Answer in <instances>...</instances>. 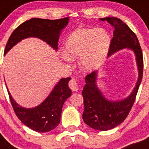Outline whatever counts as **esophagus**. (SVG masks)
Masks as SVG:
<instances>
[{
  "instance_id": "1",
  "label": "esophagus",
  "mask_w": 149,
  "mask_h": 149,
  "mask_svg": "<svg viewBox=\"0 0 149 149\" xmlns=\"http://www.w3.org/2000/svg\"><path fill=\"white\" fill-rule=\"evenodd\" d=\"M69 87L73 91H77L78 90H79V84H78L76 80L74 79H73L70 81Z\"/></svg>"
}]
</instances>
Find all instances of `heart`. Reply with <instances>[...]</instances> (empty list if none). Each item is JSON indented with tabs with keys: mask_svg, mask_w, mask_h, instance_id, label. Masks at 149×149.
<instances>
[{
	"mask_svg": "<svg viewBox=\"0 0 149 149\" xmlns=\"http://www.w3.org/2000/svg\"><path fill=\"white\" fill-rule=\"evenodd\" d=\"M111 44V37L105 29L82 28L70 34L63 51L67 59L79 58L80 68L90 72L100 67L105 59Z\"/></svg>",
	"mask_w": 149,
	"mask_h": 149,
	"instance_id": "1",
	"label": "heart"
}]
</instances>
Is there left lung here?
I'll return each instance as SVG.
<instances>
[{"label":"left lung","mask_w":149,"mask_h":149,"mask_svg":"<svg viewBox=\"0 0 149 149\" xmlns=\"http://www.w3.org/2000/svg\"><path fill=\"white\" fill-rule=\"evenodd\" d=\"M100 20L107 21L114 28L108 57L123 49H131L136 57L138 69V79L133 91L128 97L116 101L108 100L98 88L97 71L92 72L85 77V84L82 91L84 106L83 120L93 129L107 131L121 124L133 106L143 78V58L137 37L128 25L114 17H107Z\"/></svg>","instance_id":"8db88e82"}]
</instances>
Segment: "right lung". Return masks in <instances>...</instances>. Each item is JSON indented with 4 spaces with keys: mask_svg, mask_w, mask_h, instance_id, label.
<instances>
[{
    "mask_svg": "<svg viewBox=\"0 0 149 149\" xmlns=\"http://www.w3.org/2000/svg\"><path fill=\"white\" fill-rule=\"evenodd\" d=\"M69 18L57 20L31 18L26 21L12 33L5 48L4 55L16 44L29 37L38 38L57 50L60 33L68 25ZM71 78H63L52 90L51 93L39 105L32 108L20 106L8 91L10 102L16 116L28 128L38 132H48L58 126L61 119L63 104L71 96L68 87Z\"/></svg>",
    "mask_w": 149,
    "mask_h": 149,
    "instance_id": "add662e5",
    "label": "right lung"
}]
</instances>
